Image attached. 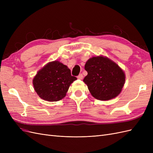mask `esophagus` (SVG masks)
Wrapping results in <instances>:
<instances>
[{
    "label": "esophagus",
    "mask_w": 153,
    "mask_h": 153,
    "mask_svg": "<svg viewBox=\"0 0 153 153\" xmlns=\"http://www.w3.org/2000/svg\"><path fill=\"white\" fill-rule=\"evenodd\" d=\"M83 78H84V76H83L82 74H80V75L77 76L78 79H80V80H82Z\"/></svg>",
    "instance_id": "obj_1"
}]
</instances>
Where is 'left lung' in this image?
Wrapping results in <instances>:
<instances>
[{
    "mask_svg": "<svg viewBox=\"0 0 153 153\" xmlns=\"http://www.w3.org/2000/svg\"><path fill=\"white\" fill-rule=\"evenodd\" d=\"M84 82L91 95L101 101L115 98L122 91L126 76L117 64L107 57H92L86 62Z\"/></svg>",
    "mask_w": 153,
    "mask_h": 153,
    "instance_id": "left-lung-1",
    "label": "left lung"
}]
</instances>
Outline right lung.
I'll use <instances>...</instances> for the list:
<instances>
[{
	"label": "right lung",
	"mask_w": 153,
	"mask_h": 153,
	"mask_svg": "<svg viewBox=\"0 0 153 153\" xmlns=\"http://www.w3.org/2000/svg\"><path fill=\"white\" fill-rule=\"evenodd\" d=\"M77 78L71 75L70 69L58 61L47 63L33 78L34 89L41 99L57 101L66 96L72 83Z\"/></svg>",
	"instance_id": "right-lung-1"
}]
</instances>
